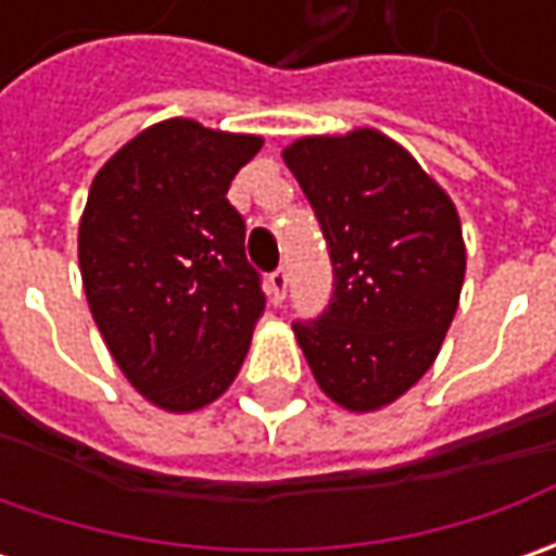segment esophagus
<instances>
[{"label":"esophagus","instance_id":"34e87169","mask_svg":"<svg viewBox=\"0 0 556 556\" xmlns=\"http://www.w3.org/2000/svg\"><path fill=\"white\" fill-rule=\"evenodd\" d=\"M288 268H275L271 275H268V296H271V303L275 306H281L285 303V296H288Z\"/></svg>","mask_w":556,"mask_h":556}]
</instances>
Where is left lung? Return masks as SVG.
<instances>
[{
    "mask_svg": "<svg viewBox=\"0 0 556 556\" xmlns=\"http://www.w3.org/2000/svg\"><path fill=\"white\" fill-rule=\"evenodd\" d=\"M281 157L331 250L333 296L293 333L340 408L393 405L437 362L458 312L467 250L445 188L371 126L303 136Z\"/></svg>",
    "mask_w": 556,
    "mask_h": 556,
    "instance_id": "1",
    "label": "left lung"
}]
</instances>
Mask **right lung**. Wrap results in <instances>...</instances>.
<instances>
[{
  "mask_svg": "<svg viewBox=\"0 0 556 556\" xmlns=\"http://www.w3.org/2000/svg\"><path fill=\"white\" fill-rule=\"evenodd\" d=\"M260 136L173 117L98 169L79 219V275L123 377L188 415L238 377L266 309L228 185Z\"/></svg>",
  "mask_w": 556,
  "mask_h": 556,
  "instance_id": "add662e5",
  "label": "right lung"
}]
</instances>
